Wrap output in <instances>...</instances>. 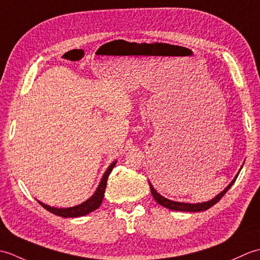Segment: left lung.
<instances>
[{
  "mask_svg": "<svg viewBox=\"0 0 260 260\" xmlns=\"http://www.w3.org/2000/svg\"><path fill=\"white\" fill-rule=\"evenodd\" d=\"M237 176H238V174H237ZM236 178L233 180V182L225 187V189L221 192L219 193V194L213 198L212 200H210L208 202H203V203H196V204H191V203H183V202H175V201H171L169 200V199H165L164 197H162L161 194H158V193L155 191V189H154L153 185L151 183L150 184V189H151V193L153 198L155 199V201L161 204V206H163L164 208H168L170 210H173V211H187V212H198V211H203V210H208L209 208H211L212 206H214L215 203H217L218 201H220V199H221L224 194L225 192H227L231 185H233L235 183V181L237 179Z\"/></svg>",
  "mask_w": 260,
  "mask_h": 260,
  "instance_id": "left-lung-1",
  "label": "left lung"
}]
</instances>
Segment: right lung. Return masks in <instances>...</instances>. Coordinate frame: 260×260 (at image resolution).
<instances>
[{
  "label": "right lung",
  "mask_w": 260,
  "mask_h": 260,
  "mask_svg": "<svg viewBox=\"0 0 260 260\" xmlns=\"http://www.w3.org/2000/svg\"><path fill=\"white\" fill-rule=\"evenodd\" d=\"M116 162H113L112 164L109 165V168L107 169L106 172H105L103 179L99 183L97 190L95 192L90 199H88L87 201H85L84 203L79 204V206L76 207H71V208H64V209H57V208H51L47 206V204H43L41 202H39L41 206L45 208L46 210H48L49 212H51L56 215H59V217H63V218H74V217H81V215H85L92 212L93 210H96L101 206L104 199V194H105V189H106V184H107V179L112 172V170L114 169Z\"/></svg>",
  "instance_id": "right-lung-1"
}]
</instances>
